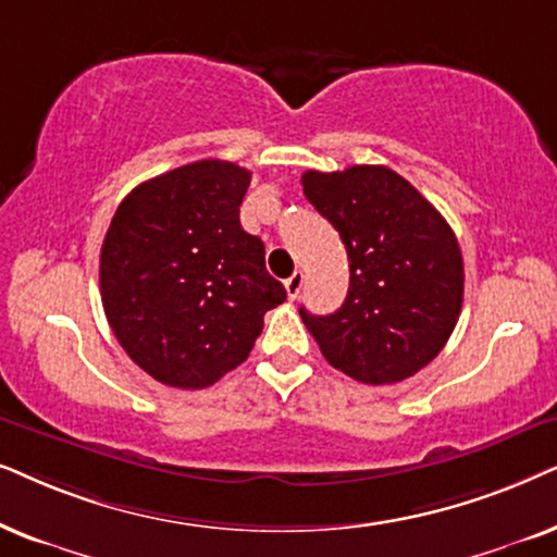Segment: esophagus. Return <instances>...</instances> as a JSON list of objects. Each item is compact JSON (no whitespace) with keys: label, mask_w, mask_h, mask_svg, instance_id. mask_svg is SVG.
Returning <instances> with one entry per match:
<instances>
[{"label":"esophagus","mask_w":557,"mask_h":557,"mask_svg":"<svg viewBox=\"0 0 557 557\" xmlns=\"http://www.w3.org/2000/svg\"><path fill=\"white\" fill-rule=\"evenodd\" d=\"M302 280H306V277H302V272H300V270H298V272H293L290 277L285 280V290H287V298H290V300L298 298L300 290H302Z\"/></svg>","instance_id":"obj_1"}]
</instances>
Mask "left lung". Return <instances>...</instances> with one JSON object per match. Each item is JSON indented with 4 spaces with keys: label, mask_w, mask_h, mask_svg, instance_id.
<instances>
[{
    "label": "left lung",
    "mask_w": 557,
    "mask_h": 557,
    "mask_svg": "<svg viewBox=\"0 0 557 557\" xmlns=\"http://www.w3.org/2000/svg\"><path fill=\"white\" fill-rule=\"evenodd\" d=\"M302 193L341 234L348 295L336 313L302 323L331 367L364 384L403 382L454 333L463 257L454 228L420 190L384 165L302 173Z\"/></svg>",
    "instance_id": "obj_1"
}]
</instances>
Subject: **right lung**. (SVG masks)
Returning a JSON list of instances; mask_svg holds the SVG:
<instances>
[{"label":"right lung","mask_w":557,"mask_h":557,"mask_svg":"<svg viewBox=\"0 0 557 557\" xmlns=\"http://www.w3.org/2000/svg\"><path fill=\"white\" fill-rule=\"evenodd\" d=\"M249 181L226 160L175 168L139 183L103 236V313L129 359L168 387H211L239 367L287 298L262 239L239 224Z\"/></svg>","instance_id":"right-lung-1"}]
</instances>
